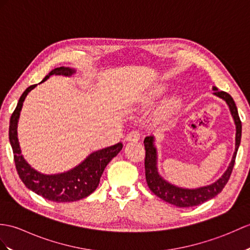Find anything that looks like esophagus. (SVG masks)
Masks as SVG:
<instances>
[{
  "label": "esophagus",
  "mask_w": 250,
  "mask_h": 250,
  "mask_svg": "<svg viewBox=\"0 0 250 250\" xmlns=\"http://www.w3.org/2000/svg\"><path fill=\"white\" fill-rule=\"evenodd\" d=\"M139 137H141V132L137 130H133L129 133V134H127L126 141L127 142H137Z\"/></svg>",
  "instance_id": "1"
}]
</instances>
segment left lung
<instances>
[{"label":"left lung","mask_w":250,"mask_h":250,"mask_svg":"<svg viewBox=\"0 0 250 250\" xmlns=\"http://www.w3.org/2000/svg\"><path fill=\"white\" fill-rule=\"evenodd\" d=\"M213 89L214 95L224 99V100L227 102L236 125L234 154L232 156V161L228 167V169L226 170L223 177L217 180L215 183L195 189H188L173 187V185L166 182L165 180H163L159 176L158 169H156V150L153 146V137L148 136L145 138L144 141L145 150H146V154H145V172H146V181L150 190H151L154 195L160 197L161 199H163L166 202H169V204L177 206L179 208L199 206L201 204H204V202L214 198V197L223 190L225 185L229 181L232 169H233V166L235 163L237 149H239L242 136V123L240 116L239 113H237V108L234 100L228 92L219 91L216 87H213Z\"/></svg>","instance_id":"8db88e82"}]
</instances>
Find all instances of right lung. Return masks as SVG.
<instances>
[{"instance_id":"obj_1","label":"right lung","mask_w":250,"mask_h":250,"mask_svg":"<svg viewBox=\"0 0 250 250\" xmlns=\"http://www.w3.org/2000/svg\"><path fill=\"white\" fill-rule=\"evenodd\" d=\"M73 72L74 70L70 68H55L46 75L42 82L49 79L50 75H71ZM36 86L37 84L31 85L24 90L10 117L9 142L13 148L16 169L25 187L35 191L37 195L42 196L44 199L55 202H72L83 199L96 190L104 168L114 156L120 152V150L123 149V144L118 143L114 146L92 152L79 166L59 175L46 176L33 169L21 155L18 138H17V124H18L23 101L28 92Z\"/></svg>"}]
</instances>
